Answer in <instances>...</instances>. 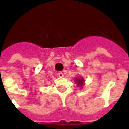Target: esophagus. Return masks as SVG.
Masks as SVG:
<instances>
[{
  "label": "esophagus",
  "mask_w": 129,
  "mask_h": 129,
  "mask_svg": "<svg viewBox=\"0 0 129 129\" xmlns=\"http://www.w3.org/2000/svg\"><path fill=\"white\" fill-rule=\"evenodd\" d=\"M57 76H58L59 77H63V74L62 72H59L58 74H57Z\"/></svg>",
  "instance_id": "esophagus-1"
}]
</instances>
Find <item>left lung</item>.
I'll return each mask as SVG.
<instances>
[{
  "mask_svg": "<svg viewBox=\"0 0 129 129\" xmlns=\"http://www.w3.org/2000/svg\"><path fill=\"white\" fill-rule=\"evenodd\" d=\"M76 82L77 84H78V86H82V84L83 82H84V80H83L82 78H80V79L78 78L76 79Z\"/></svg>",
  "mask_w": 129,
  "mask_h": 129,
  "instance_id": "1",
  "label": "left lung"
}]
</instances>
